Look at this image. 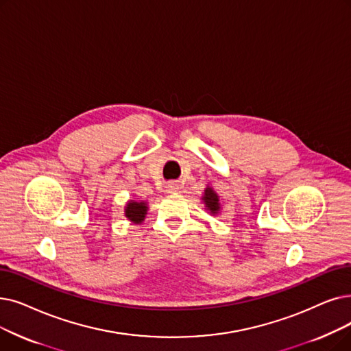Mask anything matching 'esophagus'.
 I'll return each mask as SVG.
<instances>
[{
	"label": "esophagus",
	"instance_id": "1",
	"mask_svg": "<svg viewBox=\"0 0 351 351\" xmlns=\"http://www.w3.org/2000/svg\"><path fill=\"white\" fill-rule=\"evenodd\" d=\"M166 192L167 193H178L179 192V185L176 182H169V184L166 185Z\"/></svg>",
	"mask_w": 351,
	"mask_h": 351
}]
</instances>
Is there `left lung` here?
<instances>
[{
  "mask_svg": "<svg viewBox=\"0 0 351 351\" xmlns=\"http://www.w3.org/2000/svg\"><path fill=\"white\" fill-rule=\"evenodd\" d=\"M201 199L205 205L206 212L212 217H217L218 213L221 212V202H219V195L217 193V191L213 189V186L206 185V188L204 189V195L201 196Z\"/></svg>",
  "mask_w": 351,
  "mask_h": 351,
  "instance_id": "1",
  "label": "left lung"
}]
</instances>
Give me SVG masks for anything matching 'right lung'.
<instances>
[{"mask_svg": "<svg viewBox=\"0 0 351 351\" xmlns=\"http://www.w3.org/2000/svg\"><path fill=\"white\" fill-rule=\"evenodd\" d=\"M147 210H149V206L146 201L129 199L125 205V217L129 222L134 225H141L147 215Z\"/></svg>", "mask_w": 351, "mask_h": 351, "instance_id": "add662e5", "label": "right lung"}]
</instances>
